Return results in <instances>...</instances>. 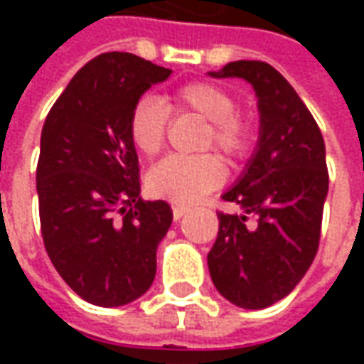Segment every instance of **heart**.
<instances>
[{"label":"heart","instance_id":"obj_1","mask_svg":"<svg viewBox=\"0 0 364 364\" xmlns=\"http://www.w3.org/2000/svg\"><path fill=\"white\" fill-rule=\"evenodd\" d=\"M159 189L173 205H189L195 198L205 197L208 187L206 185H195V183H189V185L183 187L175 179H161Z\"/></svg>","mask_w":364,"mask_h":364}]
</instances>
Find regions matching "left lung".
I'll return each mask as SVG.
<instances>
[{"label":"left lung","instance_id":"left-lung-1","mask_svg":"<svg viewBox=\"0 0 364 364\" xmlns=\"http://www.w3.org/2000/svg\"><path fill=\"white\" fill-rule=\"evenodd\" d=\"M169 70L105 52L72 77L41 136L36 193L44 247L85 302L124 306L150 289L156 252L173 220L166 200L140 197L132 119Z\"/></svg>","mask_w":364,"mask_h":364}]
</instances>
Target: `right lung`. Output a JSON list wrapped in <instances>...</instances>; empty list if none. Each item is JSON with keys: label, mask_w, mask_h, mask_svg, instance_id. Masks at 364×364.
<instances>
[{"label": "right lung", "mask_w": 364, "mask_h": 364, "mask_svg": "<svg viewBox=\"0 0 364 364\" xmlns=\"http://www.w3.org/2000/svg\"><path fill=\"white\" fill-rule=\"evenodd\" d=\"M214 77H244L259 97L257 148L224 193L208 253L214 287L232 304L261 310L292 292L312 265L328 195L326 146L289 82L263 62H230Z\"/></svg>", "instance_id": "obj_1"}]
</instances>
